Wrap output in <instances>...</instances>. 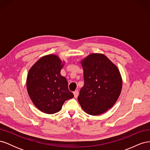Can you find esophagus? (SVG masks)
<instances>
[{"mask_svg": "<svg viewBox=\"0 0 150 150\" xmlns=\"http://www.w3.org/2000/svg\"><path fill=\"white\" fill-rule=\"evenodd\" d=\"M73 94H74V98H78V95H79L78 91H75L73 92Z\"/></svg>", "mask_w": 150, "mask_h": 150, "instance_id": "esophagus-1", "label": "esophagus"}]
</instances>
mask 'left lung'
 <instances>
[{
    "label": "left lung",
    "instance_id": "obj_1",
    "mask_svg": "<svg viewBox=\"0 0 150 150\" xmlns=\"http://www.w3.org/2000/svg\"><path fill=\"white\" fill-rule=\"evenodd\" d=\"M84 84L78 101L90 115H101L117 101L122 89V78L117 66L103 54H91L81 61Z\"/></svg>",
    "mask_w": 150,
    "mask_h": 150
}]
</instances>
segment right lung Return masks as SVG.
Instances as JSON below:
<instances>
[{"instance_id": "obj_1", "label": "right lung", "mask_w": 150, "mask_h": 150, "mask_svg": "<svg viewBox=\"0 0 150 150\" xmlns=\"http://www.w3.org/2000/svg\"><path fill=\"white\" fill-rule=\"evenodd\" d=\"M64 65L58 56H44L30 67L26 80L27 90L38 110L46 114L59 111L64 103L74 97L65 77L61 75Z\"/></svg>"}]
</instances>
